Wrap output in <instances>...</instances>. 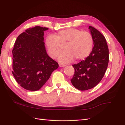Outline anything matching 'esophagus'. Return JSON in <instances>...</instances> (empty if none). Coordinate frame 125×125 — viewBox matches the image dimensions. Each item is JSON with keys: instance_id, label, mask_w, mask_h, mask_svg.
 <instances>
[{"instance_id": "1", "label": "esophagus", "mask_w": 125, "mask_h": 125, "mask_svg": "<svg viewBox=\"0 0 125 125\" xmlns=\"http://www.w3.org/2000/svg\"><path fill=\"white\" fill-rule=\"evenodd\" d=\"M59 66L60 67H65L66 65H64V64H62V63H59Z\"/></svg>"}]
</instances>
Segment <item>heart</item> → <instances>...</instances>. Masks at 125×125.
<instances>
[{"mask_svg":"<svg viewBox=\"0 0 125 125\" xmlns=\"http://www.w3.org/2000/svg\"><path fill=\"white\" fill-rule=\"evenodd\" d=\"M46 45L49 54L55 59L62 51V46L65 51L60 54L59 61L66 63L74 59L81 60L90 54L94 46V38L89 32L76 28H69L58 31L53 36L46 38Z\"/></svg>","mask_w":125,"mask_h":125,"instance_id":"obj_1","label":"heart"}]
</instances>
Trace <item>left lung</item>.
Here are the masks:
<instances>
[{
	"instance_id": "obj_1",
	"label": "left lung",
	"mask_w": 125,
	"mask_h": 125,
	"mask_svg": "<svg viewBox=\"0 0 125 125\" xmlns=\"http://www.w3.org/2000/svg\"><path fill=\"white\" fill-rule=\"evenodd\" d=\"M94 46L89 56L78 63L73 65L75 72L71 80L72 84L80 90L95 87L103 77L109 60V48L105 38L98 30L89 27Z\"/></svg>"
}]
</instances>
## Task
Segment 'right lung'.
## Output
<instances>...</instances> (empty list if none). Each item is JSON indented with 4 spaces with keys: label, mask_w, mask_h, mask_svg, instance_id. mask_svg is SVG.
<instances>
[{
    "label": "right lung",
    "mask_w": 125,
    "mask_h": 125,
    "mask_svg": "<svg viewBox=\"0 0 125 125\" xmlns=\"http://www.w3.org/2000/svg\"><path fill=\"white\" fill-rule=\"evenodd\" d=\"M36 26L19 35L12 50V74L21 87L30 91L40 89L50 78L58 63L46 53L44 31Z\"/></svg>",
    "instance_id": "add662e5"
}]
</instances>
